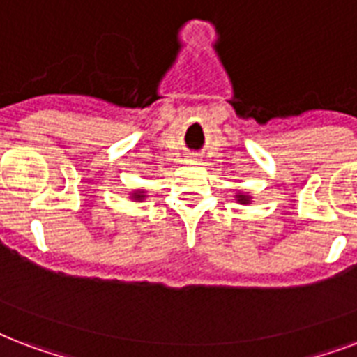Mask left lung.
Listing matches in <instances>:
<instances>
[{"label":"left lung","instance_id":"8db88e82","mask_svg":"<svg viewBox=\"0 0 357 357\" xmlns=\"http://www.w3.org/2000/svg\"><path fill=\"white\" fill-rule=\"evenodd\" d=\"M238 201L242 204H245V203H248V201H250V197H248V195H238Z\"/></svg>","mask_w":357,"mask_h":357}]
</instances>
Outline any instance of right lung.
<instances>
[{
	"label": "right lung",
	"instance_id": "right-lung-1",
	"mask_svg": "<svg viewBox=\"0 0 357 357\" xmlns=\"http://www.w3.org/2000/svg\"><path fill=\"white\" fill-rule=\"evenodd\" d=\"M134 197H135V199H143V192H141V193H135Z\"/></svg>",
	"mask_w": 357,
	"mask_h": 357
}]
</instances>
